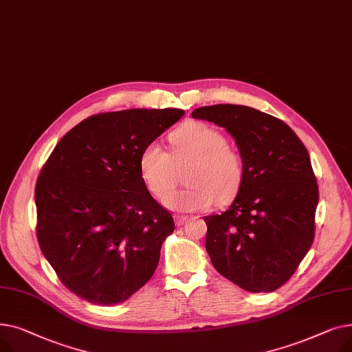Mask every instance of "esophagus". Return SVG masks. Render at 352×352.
I'll return each mask as SVG.
<instances>
[{
  "label": "esophagus",
  "mask_w": 352,
  "mask_h": 352,
  "mask_svg": "<svg viewBox=\"0 0 352 352\" xmlns=\"http://www.w3.org/2000/svg\"><path fill=\"white\" fill-rule=\"evenodd\" d=\"M174 219H175V224H177L178 227H181V226H184V224L187 223L188 217H187V215H175Z\"/></svg>",
  "instance_id": "1"
}]
</instances>
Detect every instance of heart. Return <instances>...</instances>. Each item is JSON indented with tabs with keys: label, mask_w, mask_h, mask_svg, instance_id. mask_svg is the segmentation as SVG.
Wrapping results in <instances>:
<instances>
[{
	"label": "heart",
	"mask_w": 352,
	"mask_h": 352,
	"mask_svg": "<svg viewBox=\"0 0 352 352\" xmlns=\"http://www.w3.org/2000/svg\"><path fill=\"white\" fill-rule=\"evenodd\" d=\"M171 153L151 142L138 160L142 182L154 197L175 211L208 210L214 202H230L243 186L245 164L243 155L228 146L227 137L206 122H190L170 135ZM188 163L187 189L172 193L176 171ZM172 194L170 195L169 192Z\"/></svg>",
	"instance_id": "heart-1"
}]
</instances>
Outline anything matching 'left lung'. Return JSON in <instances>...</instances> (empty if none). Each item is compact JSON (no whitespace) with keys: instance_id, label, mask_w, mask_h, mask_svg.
Wrapping results in <instances>:
<instances>
[{"instance_id":"1","label":"left lung","mask_w":352,"mask_h":352,"mask_svg":"<svg viewBox=\"0 0 352 352\" xmlns=\"http://www.w3.org/2000/svg\"><path fill=\"white\" fill-rule=\"evenodd\" d=\"M192 117L226 128L245 164L231 207L204 217L211 263L245 291H275L297 271L316 234L318 184L307 148L284 121L251 107H201Z\"/></svg>"}]
</instances>
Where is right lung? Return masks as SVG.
<instances>
[{"label":"right lung","instance_id":"right-lung-1","mask_svg":"<svg viewBox=\"0 0 352 352\" xmlns=\"http://www.w3.org/2000/svg\"><path fill=\"white\" fill-rule=\"evenodd\" d=\"M182 109H124L91 116L60 140L35 186L36 238L60 281L80 298L116 305L157 270L171 212L138 170L144 146Z\"/></svg>","mask_w":352,"mask_h":352}]
</instances>
